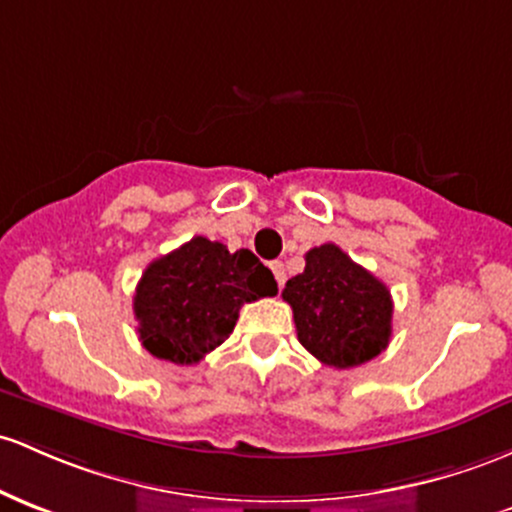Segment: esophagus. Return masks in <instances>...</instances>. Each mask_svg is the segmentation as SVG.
<instances>
[{
  "label": "esophagus",
  "instance_id": "obj_1",
  "mask_svg": "<svg viewBox=\"0 0 512 512\" xmlns=\"http://www.w3.org/2000/svg\"><path fill=\"white\" fill-rule=\"evenodd\" d=\"M272 272H274V279H277L279 286H284L286 282V269H284V262H272Z\"/></svg>",
  "mask_w": 512,
  "mask_h": 512
}]
</instances>
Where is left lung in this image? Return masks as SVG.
Listing matches in <instances>:
<instances>
[{"instance_id":"left-lung-1","label":"left lung","mask_w":512,"mask_h":512,"mask_svg":"<svg viewBox=\"0 0 512 512\" xmlns=\"http://www.w3.org/2000/svg\"><path fill=\"white\" fill-rule=\"evenodd\" d=\"M282 296L294 311L299 342L328 367H359L389 345V289L338 245L308 250L306 269L286 282Z\"/></svg>"}]
</instances>
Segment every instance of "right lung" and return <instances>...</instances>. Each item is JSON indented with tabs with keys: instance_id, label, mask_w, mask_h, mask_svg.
Instances as JSON below:
<instances>
[{
	"instance_id": "1",
	"label": "right lung",
	"mask_w": 512,
	"mask_h": 512,
	"mask_svg": "<svg viewBox=\"0 0 512 512\" xmlns=\"http://www.w3.org/2000/svg\"><path fill=\"white\" fill-rule=\"evenodd\" d=\"M277 294L272 272L250 250L228 252L196 235L143 272L133 313L145 350L174 364H196L233 333L243 303Z\"/></svg>"
}]
</instances>
